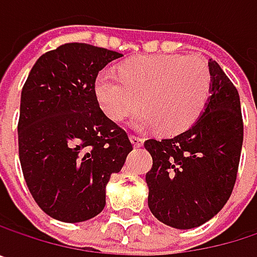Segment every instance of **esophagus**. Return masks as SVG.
<instances>
[{"label": "esophagus", "mask_w": 257, "mask_h": 257, "mask_svg": "<svg viewBox=\"0 0 257 257\" xmlns=\"http://www.w3.org/2000/svg\"><path fill=\"white\" fill-rule=\"evenodd\" d=\"M129 140H131V143H132V146H134V147H141V146H143V143H144V140H143V138L135 137V135H131V137H129Z\"/></svg>", "instance_id": "obj_1"}]
</instances>
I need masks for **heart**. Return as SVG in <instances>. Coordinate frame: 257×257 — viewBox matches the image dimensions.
<instances>
[{
	"mask_svg": "<svg viewBox=\"0 0 257 257\" xmlns=\"http://www.w3.org/2000/svg\"><path fill=\"white\" fill-rule=\"evenodd\" d=\"M93 90L111 120L120 122L143 105L137 128L156 126L164 135H176L202 116L211 96V74L201 56H135L119 65V76L99 73Z\"/></svg>",
	"mask_w": 257,
	"mask_h": 257,
	"instance_id": "heart-1",
	"label": "heart"
}]
</instances>
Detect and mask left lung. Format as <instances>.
<instances>
[{"mask_svg": "<svg viewBox=\"0 0 257 257\" xmlns=\"http://www.w3.org/2000/svg\"><path fill=\"white\" fill-rule=\"evenodd\" d=\"M211 96L202 116L168 140H147L153 167L146 174L149 208L176 229L213 219L228 202L242 147V116L236 87L213 59Z\"/></svg>", "mask_w": 257, "mask_h": 257, "instance_id": "8db88e82", "label": "left lung"}]
</instances>
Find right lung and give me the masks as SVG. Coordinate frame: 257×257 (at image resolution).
Instances as JSON below:
<instances>
[{"label":"right lung","instance_id":"obj_1","mask_svg":"<svg viewBox=\"0 0 257 257\" xmlns=\"http://www.w3.org/2000/svg\"><path fill=\"white\" fill-rule=\"evenodd\" d=\"M122 55L84 43L41 55L21 95L19 159L28 189L50 217L78 223L105 207V186L132 150L95 96L98 73Z\"/></svg>","mask_w":257,"mask_h":257}]
</instances>
